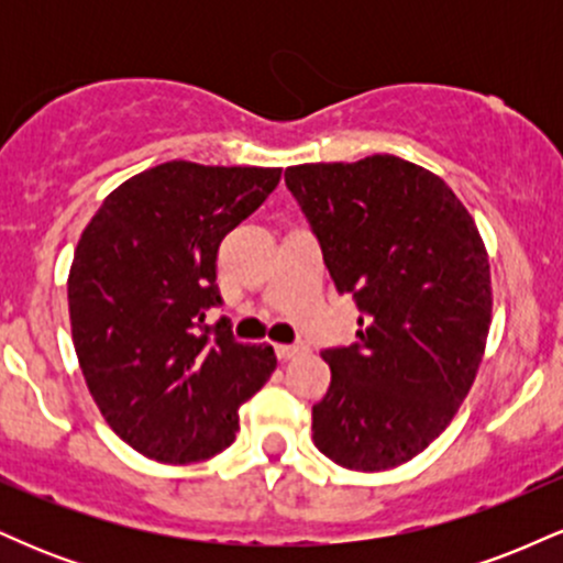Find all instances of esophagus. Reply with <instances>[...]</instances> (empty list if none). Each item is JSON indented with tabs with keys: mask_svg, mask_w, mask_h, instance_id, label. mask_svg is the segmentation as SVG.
<instances>
[{
	"mask_svg": "<svg viewBox=\"0 0 563 563\" xmlns=\"http://www.w3.org/2000/svg\"><path fill=\"white\" fill-rule=\"evenodd\" d=\"M301 352H303V346H299V344H277V346H275L277 360H283V363H288V360L299 357Z\"/></svg>",
	"mask_w": 563,
	"mask_h": 563,
	"instance_id": "obj_1",
	"label": "esophagus"
}]
</instances>
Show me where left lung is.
Listing matches in <instances>:
<instances>
[{"instance_id": "1", "label": "left lung", "mask_w": 563, "mask_h": 563, "mask_svg": "<svg viewBox=\"0 0 563 563\" xmlns=\"http://www.w3.org/2000/svg\"><path fill=\"white\" fill-rule=\"evenodd\" d=\"M286 185L363 312L357 344L322 352L314 444L352 471L402 466L448 429L482 365L493 280L479 228L444 179L397 156L288 166Z\"/></svg>"}]
</instances>
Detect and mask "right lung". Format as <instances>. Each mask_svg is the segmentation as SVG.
I'll return each mask as SVG.
<instances>
[{
  "label": "right lung",
  "mask_w": 563,
  "mask_h": 563,
  "mask_svg": "<svg viewBox=\"0 0 563 563\" xmlns=\"http://www.w3.org/2000/svg\"><path fill=\"white\" fill-rule=\"evenodd\" d=\"M277 183L269 166L166 161L115 187L81 232L68 273L76 357L102 418L145 457L230 448L238 407L273 376V346L203 320L222 301L219 243Z\"/></svg>",
  "instance_id": "right-lung-1"
}]
</instances>
